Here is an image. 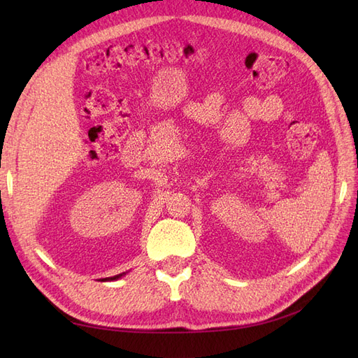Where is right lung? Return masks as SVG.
<instances>
[{
	"mask_svg": "<svg viewBox=\"0 0 358 358\" xmlns=\"http://www.w3.org/2000/svg\"><path fill=\"white\" fill-rule=\"evenodd\" d=\"M125 273H121V275H116V276H112V278H104V279H101L103 282H106V280H116V279H119L121 276H124Z\"/></svg>",
	"mask_w": 358,
	"mask_h": 358,
	"instance_id": "right-lung-1",
	"label": "right lung"
}]
</instances>
